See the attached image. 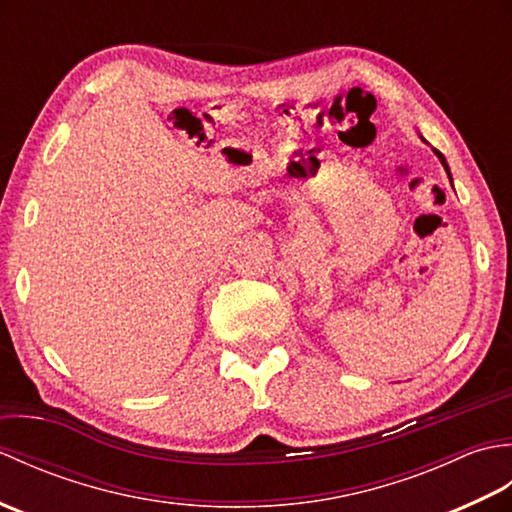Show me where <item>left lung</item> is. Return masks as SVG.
Returning a JSON list of instances; mask_svg holds the SVG:
<instances>
[{"mask_svg":"<svg viewBox=\"0 0 512 512\" xmlns=\"http://www.w3.org/2000/svg\"><path fill=\"white\" fill-rule=\"evenodd\" d=\"M436 154H438V158H440V162H442V165H444V169H447V173H449V165H447V160H444V156L440 154V151L436 149ZM449 178H451V173H449Z\"/></svg>","mask_w":512,"mask_h":512,"instance_id":"1","label":"left lung"}]
</instances>
